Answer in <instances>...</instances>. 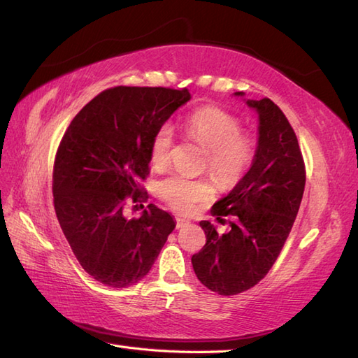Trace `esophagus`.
Listing matches in <instances>:
<instances>
[{
	"label": "esophagus",
	"mask_w": 358,
	"mask_h": 358,
	"mask_svg": "<svg viewBox=\"0 0 358 358\" xmlns=\"http://www.w3.org/2000/svg\"><path fill=\"white\" fill-rule=\"evenodd\" d=\"M188 225V220L187 219H182V217H176V228H182Z\"/></svg>",
	"instance_id": "obj_1"
}]
</instances>
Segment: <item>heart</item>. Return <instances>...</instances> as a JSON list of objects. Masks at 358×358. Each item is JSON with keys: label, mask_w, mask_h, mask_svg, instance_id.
<instances>
[{"label": "heart", "mask_w": 358, "mask_h": 358, "mask_svg": "<svg viewBox=\"0 0 358 358\" xmlns=\"http://www.w3.org/2000/svg\"><path fill=\"white\" fill-rule=\"evenodd\" d=\"M184 130L205 148L203 170L208 171L222 188L239 184L250 171L257 155V139L242 130V121L227 110L206 106L189 115ZM174 145V133L170 124L159 125L150 142V162L161 170L169 165ZM157 192L171 208L188 213L196 203L208 201L214 193L208 179H193L173 173L157 185Z\"/></svg>", "instance_id": "b5f03b06"}]
</instances>
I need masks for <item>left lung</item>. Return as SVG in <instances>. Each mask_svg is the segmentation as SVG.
Returning a JSON list of instances; mask_svg holds the SVG:
<instances>
[{
	"label": "left lung",
	"instance_id": "left-lung-1",
	"mask_svg": "<svg viewBox=\"0 0 358 358\" xmlns=\"http://www.w3.org/2000/svg\"><path fill=\"white\" fill-rule=\"evenodd\" d=\"M236 94H243L237 92ZM259 113V145L250 171L211 214L231 227L220 234L202 220L206 242L192 257L206 288L234 296L257 285L273 268L287 242L303 197L306 170L296 133L269 98L246 101Z\"/></svg>",
	"mask_w": 358,
	"mask_h": 358
}]
</instances>
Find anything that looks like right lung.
Returning a JSON list of instances; mask_svg holds the SVG:
<instances>
[{
    "label": "right lung",
    "instance_id": "right-lung-1",
    "mask_svg": "<svg viewBox=\"0 0 358 358\" xmlns=\"http://www.w3.org/2000/svg\"><path fill=\"white\" fill-rule=\"evenodd\" d=\"M187 101V89L112 87L81 108L59 142L55 211L79 265L107 287L144 279L176 227L153 203L139 219L127 217L125 208L147 196L141 184L156 129Z\"/></svg>",
    "mask_w": 358,
    "mask_h": 358
}]
</instances>
